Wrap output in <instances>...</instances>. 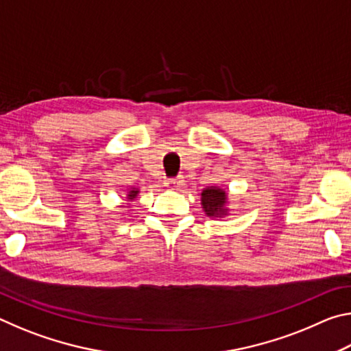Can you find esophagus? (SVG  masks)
<instances>
[{
	"mask_svg": "<svg viewBox=\"0 0 351 351\" xmlns=\"http://www.w3.org/2000/svg\"><path fill=\"white\" fill-rule=\"evenodd\" d=\"M184 184V180L181 176H178V178H175V180H167L164 182V186L167 187V189H170V190H176V189H180L181 186Z\"/></svg>",
	"mask_w": 351,
	"mask_h": 351,
	"instance_id": "esophagus-1",
	"label": "esophagus"
}]
</instances>
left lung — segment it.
Instances as JSON below:
<instances>
[{
	"mask_svg": "<svg viewBox=\"0 0 351 351\" xmlns=\"http://www.w3.org/2000/svg\"><path fill=\"white\" fill-rule=\"evenodd\" d=\"M201 207L210 218H224L229 215V193L226 189L210 186L201 190Z\"/></svg>",
	"mask_w": 351,
	"mask_h": 351,
	"instance_id": "obj_1",
	"label": "left lung"
}]
</instances>
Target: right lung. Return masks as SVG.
I'll return each instance as SVG.
<instances>
[{"instance_id": "1", "label": "right lung", "mask_w": 351, "mask_h": 351, "mask_svg": "<svg viewBox=\"0 0 351 351\" xmlns=\"http://www.w3.org/2000/svg\"><path fill=\"white\" fill-rule=\"evenodd\" d=\"M138 195H139V189L138 187H132L127 192V195H125V199L128 201V206H130V203H133V201L138 198Z\"/></svg>"}]
</instances>
